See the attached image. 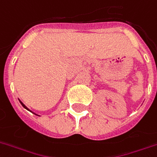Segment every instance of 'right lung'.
Here are the masks:
<instances>
[{"mask_svg": "<svg viewBox=\"0 0 157 157\" xmlns=\"http://www.w3.org/2000/svg\"><path fill=\"white\" fill-rule=\"evenodd\" d=\"M20 103H21V105H22V106H23V107H24V108H25V109H27V110H29V109H28V107H27V106H26V105H24V104H23V103H22V102H21V101H20Z\"/></svg>", "mask_w": 157, "mask_h": 157, "instance_id": "1", "label": "right lung"}]
</instances>
